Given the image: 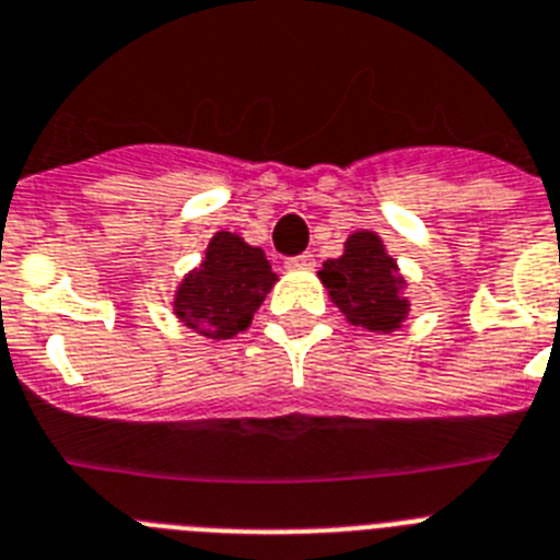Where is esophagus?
<instances>
[{"label": "esophagus", "instance_id": "obj_1", "mask_svg": "<svg viewBox=\"0 0 560 560\" xmlns=\"http://www.w3.org/2000/svg\"><path fill=\"white\" fill-rule=\"evenodd\" d=\"M284 267H288V270H313V267H316V256H313V253H302V256L288 258Z\"/></svg>", "mask_w": 560, "mask_h": 560}]
</instances>
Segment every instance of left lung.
<instances>
[{"instance_id":"obj_1","label":"left lung","mask_w":560,"mask_h":560,"mask_svg":"<svg viewBox=\"0 0 560 560\" xmlns=\"http://www.w3.org/2000/svg\"><path fill=\"white\" fill-rule=\"evenodd\" d=\"M332 304L355 327L370 332H393L407 318V281L384 250L382 238L359 230L345 242V256L327 258L318 270Z\"/></svg>"}]
</instances>
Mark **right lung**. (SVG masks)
Masks as SVG:
<instances>
[{
    "label": "right lung",
    "mask_w": 560,
    "mask_h": 560,
    "mask_svg": "<svg viewBox=\"0 0 560 560\" xmlns=\"http://www.w3.org/2000/svg\"><path fill=\"white\" fill-rule=\"evenodd\" d=\"M276 284V272L261 247H250L236 233H215L205 261L178 284L176 316L208 338H233L247 330L253 313Z\"/></svg>",
    "instance_id": "add662e5"
}]
</instances>
